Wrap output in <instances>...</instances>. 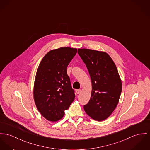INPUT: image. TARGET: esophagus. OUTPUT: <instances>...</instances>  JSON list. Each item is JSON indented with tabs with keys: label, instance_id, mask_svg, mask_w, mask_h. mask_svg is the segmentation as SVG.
Segmentation results:
<instances>
[{
	"label": "esophagus",
	"instance_id": "1",
	"mask_svg": "<svg viewBox=\"0 0 150 150\" xmlns=\"http://www.w3.org/2000/svg\"><path fill=\"white\" fill-rule=\"evenodd\" d=\"M76 92L77 94H79L81 92V90H80V89H79V90H77L76 91Z\"/></svg>",
	"mask_w": 150,
	"mask_h": 150
}]
</instances>
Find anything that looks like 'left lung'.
Listing matches in <instances>:
<instances>
[{
  "mask_svg": "<svg viewBox=\"0 0 150 150\" xmlns=\"http://www.w3.org/2000/svg\"><path fill=\"white\" fill-rule=\"evenodd\" d=\"M78 53L89 72L92 91L88 103L84 105L86 114L93 119L103 121L115 109L122 84L115 64L105 52L79 48Z\"/></svg>",
  "mask_w": 150,
  "mask_h": 150,
  "instance_id": "left-lung-1",
  "label": "left lung"
}]
</instances>
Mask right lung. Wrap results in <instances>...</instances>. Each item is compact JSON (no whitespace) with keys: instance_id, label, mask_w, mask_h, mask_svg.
<instances>
[{"instance_id":"1","label":"right lung","mask_w":150,"mask_h":150,"mask_svg":"<svg viewBox=\"0 0 150 150\" xmlns=\"http://www.w3.org/2000/svg\"><path fill=\"white\" fill-rule=\"evenodd\" d=\"M77 52L76 48L60 47L50 51L37 69L34 86L36 106L44 117L57 122L74 100L67 67Z\"/></svg>"}]
</instances>
